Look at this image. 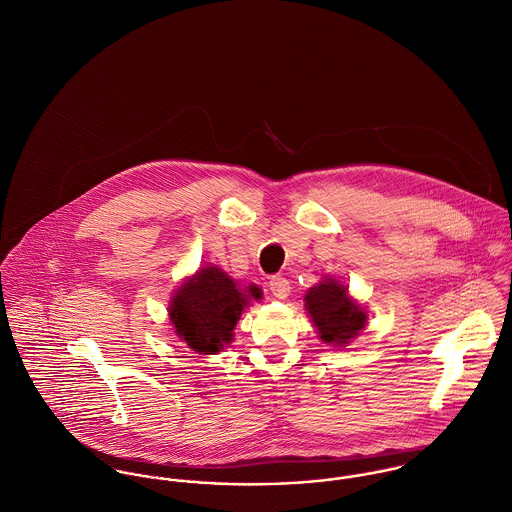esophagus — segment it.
I'll use <instances>...</instances> for the list:
<instances>
[{"instance_id": "esophagus-1", "label": "esophagus", "mask_w": 512, "mask_h": 512, "mask_svg": "<svg viewBox=\"0 0 512 512\" xmlns=\"http://www.w3.org/2000/svg\"><path fill=\"white\" fill-rule=\"evenodd\" d=\"M270 292L274 297H278V299H286L290 292H292V286H290V282L286 280V278H282V276H274L272 280H270Z\"/></svg>"}]
</instances>
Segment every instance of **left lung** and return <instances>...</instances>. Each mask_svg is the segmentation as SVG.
Wrapping results in <instances>:
<instances>
[{"label":"left lung","instance_id":"1","mask_svg":"<svg viewBox=\"0 0 512 512\" xmlns=\"http://www.w3.org/2000/svg\"><path fill=\"white\" fill-rule=\"evenodd\" d=\"M305 311L319 339L333 347H347L368 325V311L341 280L325 276L317 286L309 288Z\"/></svg>","mask_w":512,"mask_h":512}]
</instances>
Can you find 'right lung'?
Returning a JSON list of instances; mask_svg holds the SVG:
<instances>
[{"label":"right lung","instance_id":"add662e5","mask_svg":"<svg viewBox=\"0 0 512 512\" xmlns=\"http://www.w3.org/2000/svg\"><path fill=\"white\" fill-rule=\"evenodd\" d=\"M262 297L256 284L240 286L219 266H203L169 299L167 315L181 343L199 355H217L234 339L242 311Z\"/></svg>","mask_w":512,"mask_h":512}]
</instances>
